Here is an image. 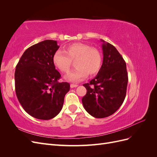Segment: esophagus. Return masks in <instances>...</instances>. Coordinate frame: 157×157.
<instances>
[{
    "instance_id": "esophagus-1",
    "label": "esophagus",
    "mask_w": 157,
    "mask_h": 157,
    "mask_svg": "<svg viewBox=\"0 0 157 157\" xmlns=\"http://www.w3.org/2000/svg\"><path fill=\"white\" fill-rule=\"evenodd\" d=\"M70 86H71V88H73L77 87L78 85H77V84H71Z\"/></svg>"
}]
</instances>
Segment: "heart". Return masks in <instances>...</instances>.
Listing matches in <instances>:
<instances>
[{
	"mask_svg": "<svg viewBox=\"0 0 157 157\" xmlns=\"http://www.w3.org/2000/svg\"><path fill=\"white\" fill-rule=\"evenodd\" d=\"M101 52L96 48L83 43H74L65 47L63 52L56 51L52 56L55 67L63 73H68L72 61L76 69L65 77L71 82H77L87 77L98 73L102 65Z\"/></svg>",
	"mask_w": 157,
	"mask_h": 157,
	"instance_id": "1",
	"label": "heart"
}]
</instances>
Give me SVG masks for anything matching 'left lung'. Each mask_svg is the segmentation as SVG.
Masks as SVG:
<instances>
[{"label":"left lung","mask_w":157,"mask_h":157,"mask_svg":"<svg viewBox=\"0 0 157 157\" xmlns=\"http://www.w3.org/2000/svg\"><path fill=\"white\" fill-rule=\"evenodd\" d=\"M103 42V63L96 77L83 84L86 94L82 98L84 108L95 118H105L115 113L124 101L128 81L126 65L116 48Z\"/></svg>","instance_id":"obj_1"}]
</instances>
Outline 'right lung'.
<instances>
[{
    "label": "right lung",
    "mask_w": 157,
    "mask_h": 157,
    "mask_svg": "<svg viewBox=\"0 0 157 157\" xmlns=\"http://www.w3.org/2000/svg\"><path fill=\"white\" fill-rule=\"evenodd\" d=\"M59 46L56 40H46L27 48L16 65L15 88L23 109L31 116L49 120L59 113L70 89L52 62Z\"/></svg>",
    "instance_id": "obj_1"
}]
</instances>
